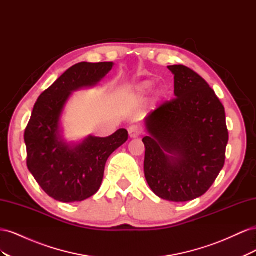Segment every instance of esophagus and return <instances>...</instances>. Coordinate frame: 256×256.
I'll use <instances>...</instances> for the list:
<instances>
[{
  "label": "esophagus",
  "instance_id": "34e87169",
  "mask_svg": "<svg viewBox=\"0 0 256 256\" xmlns=\"http://www.w3.org/2000/svg\"><path fill=\"white\" fill-rule=\"evenodd\" d=\"M128 132H129V136L131 138H138L141 134V130L140 128H138V126L136 125H134V126H130L128 128Z\"/></svg>",
  "mask_w": 256,
  "mask_h": 256
}]
</instances>
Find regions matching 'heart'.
Listing matches in <instances>:
<instances>
[{"instance_id":"b5f03b06","label":"heart","mask_w":256,"mask_h":256,"mask_svg":"<svg viewBox=\"0 0 256 256\" xmlns=\"http://www.w3.org/2000/svg\"><path fill=\"white\" fill-rule=\"evenodd\" d=\"M150 86H152V84H150V82H145V83L141 84V86L138 88V94H141V95H144V94H146L147 92H150Z\"/></svg>"}]
</instances>
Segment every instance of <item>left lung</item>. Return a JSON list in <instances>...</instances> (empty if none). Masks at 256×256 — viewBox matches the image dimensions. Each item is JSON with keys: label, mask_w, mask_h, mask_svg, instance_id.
<instances>
[{"label": "left lung", "mask_w": 256, "mask_h": 256, "mask_svg": "<svg viewBox=\"0 0 256 256\" xmlns=\"http://www.w3.org/2000/svg\"><path fill=\"white\" fill-rule=\"evenodd\" d=\"M174 74L175 99L145 118L144 173L157 196L187 202L212 187L226 161V111L208 83L184 65Z\"/></svg>", "instance_id": "8db88e82"}]
</instances>
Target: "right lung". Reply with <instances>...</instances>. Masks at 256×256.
<instances>
[{
  "mask_svg": "<svg viewBox=\"0 0 256 256\" xmlns=\"http://www.w3.org/2000/svg\"><path fill=\"white\" fill-rule=\"evenodd\" d=\"M112 62L76 64L38 97L24 132L28 168L42 189L63 203L94 196L104 180L111 154L128 140V131L112 136H88L81 142L63 136L62 115L72 92L94 88L110 72Z\"/></svg>",
  "mask_w": 256,
  "mask_h": 256,
  "instance_id": "1",
  "label": "right lung"
}]
</instances>
